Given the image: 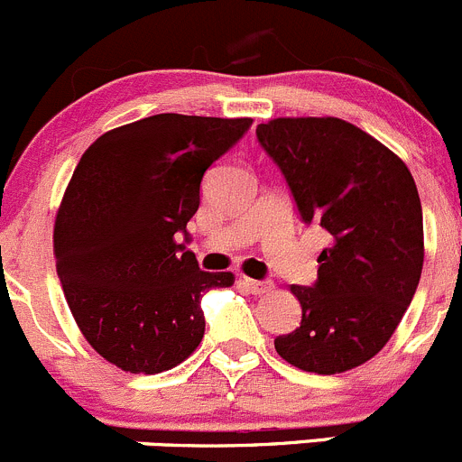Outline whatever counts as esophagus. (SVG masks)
Instances as JSON below:
<instances>
[{"instance_id": "34e87169", "label": "esophagus", "mask_w": 462, "mask_h": 462, "mask_svg": "<svg viewBox=\"0 0 462 462\" xmlns=\"http://www.w3.org/2000/svg\"><path fill=\"white\" fill-rule=\"evenodd\" d=\"M241 282H244V286L248 288L253 295H265V292H270L274 288L273 282H257V279H250V277H244Z\"/></svg>"}]
</instances>
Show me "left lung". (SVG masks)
I'll use <instances>...</instances> for the list:
<instances>
[{"instance_id":"obj_1","label":"left lung","mask_w":462,"mask_h":462,"mask_svg":"<svg viewBox=\"0 0 462 462\" xmlns=\"http://www.w3.org/2000/svg\"><path fill=\"white\" fill-rule=\"evenodd\" d=\"M306 226L330 235L318 282L291 286L301 324L274 348L288 365L344 374L382 351L416 295L425 261L422 205L409 167L339 118H274L257 127Z\"/></svg>"}]
</instances>
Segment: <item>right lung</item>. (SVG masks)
<instances>
[{
    "instance_id": "right-lung-1",
    "label": "right lung",
    "mask_w": 462,
    "mask_h": 462,
    "mask_svg": "<svg viewBox=\"0 0 462 462\" xmlns=\"http://www.w3.org/2000/svg\"><path fill=\"white\" fill-rule=\"evenodd\" d=\"M253 118L158 114L102 134L82 153L55 217L58 277L78 328L129 374L174 369L201 344V295L235 283L205 273L189 241L201 180Z\"/></svg>"
}]
</instances>
